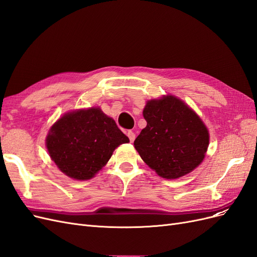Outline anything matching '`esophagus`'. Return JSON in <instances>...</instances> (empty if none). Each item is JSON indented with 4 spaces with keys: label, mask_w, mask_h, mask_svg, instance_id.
Listing matches in <instances>:
<instances>
[{
    "label": "esophagus",
    "mask_w": 257,
    "mask_h": 257,
    "mask_svg": "<svg viewBox=\"0 0 257 257\" xmlns=\"http://www.w3.org/2000/svg\"><path fill=\"white\" fill-rule=\"evenodd\" d=\"M127 137L130 138V142L133 143L135 141V133L133 131H128L127 132Z\"/></svg>",
    "instance_id": "1"
}]
</instances>
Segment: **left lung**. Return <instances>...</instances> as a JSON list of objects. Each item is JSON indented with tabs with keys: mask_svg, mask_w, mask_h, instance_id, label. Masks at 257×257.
<instances>
[{
	"mask_svg": "<svg viewBox=\"0 0 257 257\" xmlns=\"http://www.w3.org/2000/svg\"><path fill=\"white\" fill-rule=\"evenodd\" d=\"M143 114L147 126L134 146L159 176L180 178L203 162L209 146L208 130L183 100L174 95L148 100Z\"/></svg>",
	"mask_w": 257,
	"mask_h": 257,
	"instance_id": "left-lung-1",
	"label": "left lung"
}]
</instances>
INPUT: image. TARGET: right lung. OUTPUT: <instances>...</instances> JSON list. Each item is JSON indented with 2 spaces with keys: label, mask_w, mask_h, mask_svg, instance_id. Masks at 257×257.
<instances>
[{
  "label": "right lung",
  "mask_w": 257,
  "mask_h": 257,
  "mask_svg": "<svg viewBox=\"0 0 257 257\" xmlns=\"http://www.w3.org/2000/svg\"><path fill=\"white\" fill-rule=\"evenodd\" d=\"M130 143L112 118L92 107L65 113L51 126L46 146L62 173L76 180L95 176L116 147Z\"/></svg>",
  "instance_id": "add662e5"
}]
</instances>
